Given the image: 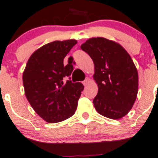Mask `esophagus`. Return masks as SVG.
Instances as JSON below:
<instances>
[{
    "instance_id": "obj_1",
    "label": "esophagus",
    "mask_w": 158,
    "mask_h": 158,
    "mask_svg": "<svg viewBox=\"0 0 158 158\" xmlns=\"http://www.w3.org/2000/svg\"><path fill=\"white\" fill-rule=\"evenodd\" d=\"M89 78H86V79H85L83 82H82V83H83L84 86H86V85H88V83H89Z\"/></svg>"
}]
</instances>
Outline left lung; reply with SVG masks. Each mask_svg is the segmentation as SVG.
I'll return each instance as SVG.
<instances>
[{
  "label": "left lung",
  "instance_id": "8db88e82",
  "mask_svg": "<svg viewBox=\"0 0 158 158\" xmlns=\"http://www.w3.org/2000/svg\"><path fill=\"white\" fill-rule=\"evenodd\" d=\"M81 49L94 61L98 93L93 103L97 112L111 119L126 116L135 103L139 86L130 55L120 44L104 37L87 40Z\"/></svg>",
  "mask_w": 158,
  "mask_h": 158
}]
</instances>
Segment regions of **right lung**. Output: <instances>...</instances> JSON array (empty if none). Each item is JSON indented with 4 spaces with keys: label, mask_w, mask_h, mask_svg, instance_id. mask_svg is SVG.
I'll list each match as a JSON object with an SVG mask.
<instances>
[{
    "label": "right lung",
    "mask_w": 158,
    "mask_h": 158,
    "mask_svg": "<svg viewBox=\"0 0 158 158\" xmlns=\"http://www.w3.org/2000/svg\"><path fill=\"white\" fill-rule=\"evenodd\" d=\"M77 44L76 40H56L32 53L23 75L25 94L36 114L49 123L62 122L72 116L84 86L81 82H64L73 71L64 65V58Z\"/></svg>",
    "instance_id": "right-lung-1"
}]
</instances>
